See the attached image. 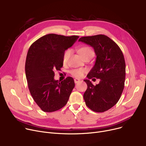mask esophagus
<instances>
[{
	"instance_id": "34e87169",
	"label": "esophagus",
	"mask_w": 146,
	"mask_h": 146,
	"mask_svg": "<svg viewBox=\"0 0 146 146\" xmlns=\"http://www.w3.org/2000/svg\"><path fill=\"white\" fill-rule=\"evenodd\" d=\"M74 81L75 83H79L80 81V80L79 79H74Z\"/></svg>"
}]
</instances>
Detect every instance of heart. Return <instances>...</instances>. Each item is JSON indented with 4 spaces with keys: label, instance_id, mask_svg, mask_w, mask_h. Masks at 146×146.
Masks as SVG:
<instances>
[{
    "label": "heart",
    "instance_id": "b5f03b06",
    "mask_svg": "<svg viewBox=\"0 0 146 146\" xmlns=\"http://www.w3.org/2000/svg\"><path fill=\"white\" fill-rule=\"evenodd\" d=\"M71 51L70 50H66L63 57V62L64 63H66L68 58L70 55ZM79 53L80 54V56L84 58L88 56H92L94 55V51L92 50L91 48L89 47H88V46H83V47H82L79 48ZM86 70L83 68H79V69H74V70H72L70 71V74L73 76L74 77L76 78H82V76L84 75V74L85 73Z\"/></svg>",
    "mask_w": 146,
    "mask_h": 146
}]
</instances>
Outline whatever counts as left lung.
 <instances>
[{
	"instance_id": "left-lung-1",
	"label": "left lung",
	"mask_w": 146,
	"mask_h": 146,
	"mask_svg": "<svg viewBox=\"0 0 146 146\" xmlns=\"http://www.w3.org/2000/svg\"><path fill=\"white\" fill-rule=\"evenodd\" d=\"M79 41L92 47L96 56L95 64L87 76L88 79L84 80L88 85L83 95L85 104L96 112L108 111L118 102L124 88L123 54L119 46L105 35L83 36ZM93 77L100 79L96 86L89 80Z\"/></svg>"
}]
</instances>
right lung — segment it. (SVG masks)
<instances>
[{
  "label": "right lung",
  "mask_w": 146,
  "mask_h": 146,
  "mask_svg": "<svg viewBox=\"0 0 146 146\" xmlns=\"http://www.w3.org/2000/svg\"><path fill=\"white\" fill-rule=\"evenodd\" d=\"M79 36L55 34L45 35L35 41L28 50L25 74L30 94L44 112L56 111L66 105L75 85L71 77L56 80L54 71L63 67L65 50Z\"/></svg>",
  "instance_id": "right-lung-1"
}]
</instances>
